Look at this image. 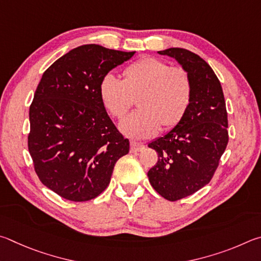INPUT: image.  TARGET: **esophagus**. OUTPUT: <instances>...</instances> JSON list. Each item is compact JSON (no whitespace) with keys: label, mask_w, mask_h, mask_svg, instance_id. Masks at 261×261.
Returning a JSON list of instances; mask_svg holds the SVG:
<instances>
[{"label":"esophagus","mask_w":261,"mask_h":261,"mask_svg":"<svg viewBox=\"0 0 261 261\" xmlns=\"http://www.w3.org/2000/svg\"><path fill=\"white\" fill-rule=\"evenodd\" d=\"M143 149H144V144H143V143L134 142V141H132V142H130V151H132V152L142 151Z\"/></svg>","instance_id":"34e87169"}]
</instances>
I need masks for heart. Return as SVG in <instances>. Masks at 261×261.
Masks as SVG:
<instances>
[{
	"mask_svg": "<svg viewBox=\"0 0 261 261\" xmlns=\"http://www.w3.org/2000/svg\"><path fill=\"white\" fill-rule=\"evenodd\" d=\"M99 96L113 117L121 118L135 97L141 109L122 119L120 130L128 138L147 139L165 128L176 126L189 109L193 82L185 68L171 67L153 57H143L123 71V80L105 75L99 85Z\"/></svg>",
	"mask_w": 261,
	"mask_h": 261,
	"instance_id": "b5f03b06",
	"label": "heart"
}]
</instances>
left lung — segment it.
Listing matches in <instances>:
<instances>
[{"mask_svg": "<svg viewBox=\"0 0 261 261\" xmlns=\"http://www.w3.org/2000/svg\"><path fill=\"white\" fill-rule=\"evenodd\" d=\"M158 54L174 58L193 82L184 119L148 144L158 153L157 164L148 172L150 184L162 197L175 202L211 181L228 143V118L220 81L203 58L182 48Z\"/></svg>", "mask_w": 261, "mask_h": 261, "instance_id": "8db88e82", "label": "left lung"}]
</instances>
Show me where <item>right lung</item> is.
Instances as JSON below:
<instances>
[{
  "mask_svg": "<svg viewBox=\"0 0 261 261\" xmlns=\"http://www.w3.org/2000/svg\"><path fill=\"white\" fill-rule=\"evenodd\" d=\"M84 44L44 71L30 107L29 151L40 181L61 197L86 202L103 193L129 141L99 96L103 77L134 56Z\"/></svg>",
  "mask_w": 261,
  "mask_h": 261,
  "instance_id": "obj_1",
  "label": "right lung"
}]
</instances>
